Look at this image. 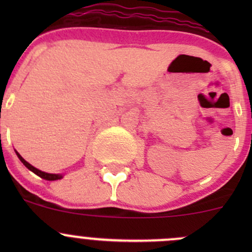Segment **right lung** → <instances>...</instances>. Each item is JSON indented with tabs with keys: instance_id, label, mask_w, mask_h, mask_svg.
<instances>
[{
	"instance_id": "right-lung-1",
	"label": "right lung",
	"mask_w": 252,
	"mask_h": 252,
	"mask_svg": "<svg viewBox=\"0 0 252 252\" xmlns=\"http://www.w3.org/2000/svg\"><path fill=\"white\" fill-rule=\"evenodd\" d=\"M17 155H18V157H19L20 161L23 162V164H24V166L27 167L28 169H30V171L34 172L35 174L39 175V177L44 178V179H46V180H57V179H61V178H62V175H61V174H50V173H46V172H42V171H40V169L35 168V167H32V164L28 163V162L25 161V159L23 158V157L20 156V155L18 154V152H17Z\"/></svg>"
}]
</instances>
